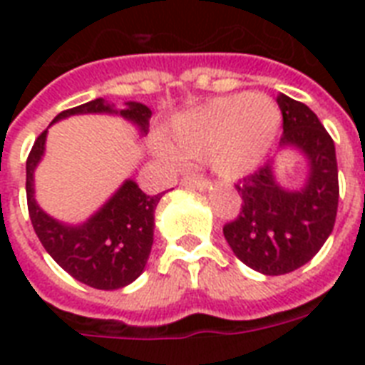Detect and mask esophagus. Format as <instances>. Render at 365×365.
Listing matches in <instances>:
<instances>
[{
    "instance_id": "34e87169",
    "label": "esophagus",
    "mask_w": 365,
    "mask_h": 365,
    "mask_svg": "<svg viewBox=\"0 0 365 365\" xmlns=\"http://www.w3.org/2000/svg\"><path fill=\"white\" fill-rule=\"evenodd\" d=\"M182 187H185V189H199V191H206V189H208V182H205L202 178L185 176L182 180Z\"/></svg>"
}]
</instances>
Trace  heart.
I'll return each mask as SVG.
<instances>
[{"mask_svg": "<svg viewBox=\"0 0 365 365\" xmlns=\"http://www.w3.org/2000/svg\"><path fill=\"white\" fill-rule=\"evenodd\" d=\"M282 125L278 106L267 96L240 93L216 98L172 121L166 140L174 153L205 157L217 176L239 180L265 160ZM172 155L168 148L159 149Z\"/></svg>", "mask_w": 365, "mask_h": 365, "instance_id": "obj_1", "label": "heart"}]
</instances>
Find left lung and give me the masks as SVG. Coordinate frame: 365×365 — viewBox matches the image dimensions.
Instances as JSON below:
<instances>
[{"label": "left lung", "mask_w": 365, "mask_h": 365, "mask_svg": "<svg viewBox=\"0 0 365 365\" xmlns=\"http://www.w3.org/2000/svg\"><path fill=\"white\" fill-rule=\"evenodd\" d=\"M284 134L278 151H295L307 163L297 187H286L277 174V159L237 185L242 208L223 227L233 254L250 269L278 277L299 269L318 254L334 231L339 182L334 140L314 111L278 94Z\"/></svg>", "instance_id": "8db88e82"}]
</instances>
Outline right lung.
<instances>
[{
	"mask_svg": "<svg viewBox=\"0 0 365 365\" xmlns=\"http://www.w3.org/2000/svg\"><path fill=\"white\" fill-rule=\"evenodd\" d=\"M88 113L123 117L140 136H145L149 130L151 110L148 106L125 102L123 110H117L104 98L62 111L51 125L71 115ZM47 132L48 128L37 138L26 160V197L37 239L48 255L79 282L96 289L125 288L145 271L153 246L155 208L163 193L149 197L128 178L85 222H60L36 200V168L45 157Z\"/></svg>",
	"mask_w": 365,
	"mask_h": 365,
	"instance_id": "right-lung-1",
	"label": "right lung"
}]
</instances>
